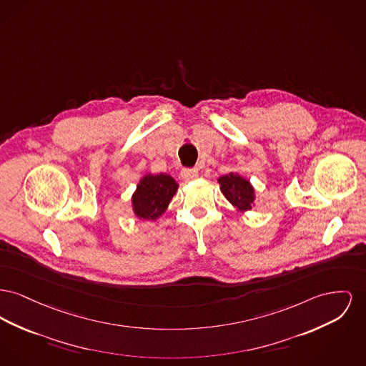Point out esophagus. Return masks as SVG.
I'll list each match as a JSON object with an SVG mask.
<instances>
[{
  "label": "esophagus",
  "mask_w": 366,
  "mask_h": 366,
  "mask_svg": "<svg viewBox=\"0 0 366 366\" xmlns=\"http://www.w3.org/2000/svg\"><path fill=\"white\" fill-rule=\"evenodd\" d=\"M197 175H199L197 169H182L181 172V178L184 181H194L197 178Z\"/></svg>",
  "instance_id": "1"
}]
</instances>
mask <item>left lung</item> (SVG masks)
I'll list each match as a JSON object with an SVG mask.
<instances>
[{
  "mask_svg": "<svg viewBox=\"0 0 366 366\" xmlns=\"http://www.w3.org/2000/svg\"><path fill=\"white\" fill-rule=\"evenodd\" d=\"M218 184L221 192L228 199L229 203H232L234 207H237V212L244 213L247 210H252L256 194L249 179L235 172H229L219 177Z\"/></svg>",
  "mask_w": 366,
  "mask_h": 366,
  "instance_id": "left-lung-1",
  "label": "left lung"
}]
</instances>
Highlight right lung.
<instances>
[{
  "label": "right lung",
  "mask_w": 366,
  "mask_h": 366,
  "mask_svg": "<svg viewBox=\"0 0 366 366\" xmlns=\"http://www.w3.org/2000/svg\"><path fill=\"white\" fill-rule=\"evenodd\" d=\"M178 184L169 174H147L137 185L132 194V210L138 218L156 221L166 212Z\"/></svg>",
  "instance_id": "obj_1"
}]
</instances>
